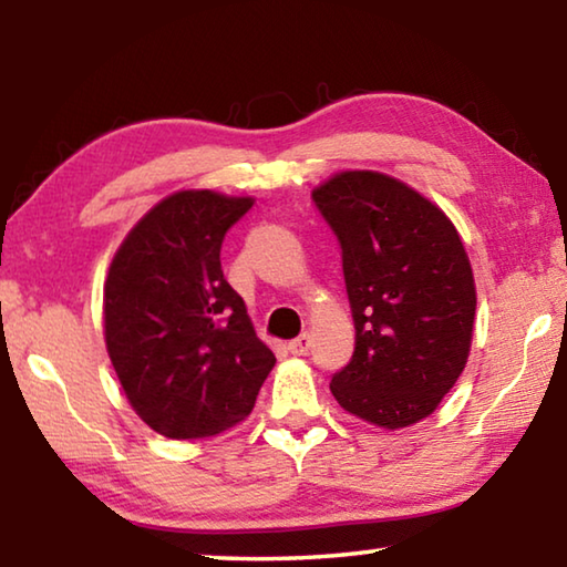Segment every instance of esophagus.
Listing matches in <instances>:
<instances>
[{
	"instance_id": "34e87169",
	"label": "esophagus",
	"mask_w": 567,
	"mask_h": 567,
	"mask_svg": "<svg viewBox=\"0 0 567 567\" xmlns=\"http://www.w3.org/2000/svg\"><path fill=\"white\" fill-rule=\"evenodd\" d=\"M310 344H312L310 332H302V334H297L295 340H290V344H287V350H290L292 354H305L307 350H310Z\"/></svg>"
}]
</instances>
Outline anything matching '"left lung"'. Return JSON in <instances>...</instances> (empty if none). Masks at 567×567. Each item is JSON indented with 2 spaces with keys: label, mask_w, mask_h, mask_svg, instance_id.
Here are the masks:
<instances>
[{
  "label": "left lung",
  "mask_w": 567,
  "mask_h": 567,
  "mask_svg": "<svg viewBox=\"0 0 567 567\" xmlns=\"http://www.w3.org/2000/svg\"><path fill=\"white\" fill-rule=\"evenodd\" d=\"M342 249L354 352L330 390L372 425L435 412L473 340L475 282L443 209L380 172H342L312 192Z\"/></svg>",
  "instance_id": "left-lung-1"
}]
</instances>
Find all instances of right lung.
<instances>
[{
    "label": "right lung",
    "instance_id": "obj_1",
    "mask_svg": "<svg viewBox=\"0 0 567 567\" xmlns=\"http://www.w3.org/2000/svg\"><path fill=\"white\" fill-rule=\"evenodd\" d=\"M249 197L175 192L134 225L104 282V340L137 415L172 440L217 435L255 408L275 354L225 280L219 249Z\"/></svg>",
    "mask_w": 567,
    "mask_h": 567
}]
</instances>
